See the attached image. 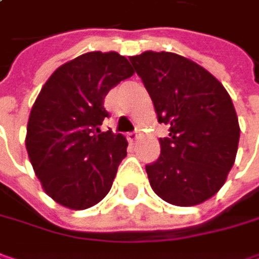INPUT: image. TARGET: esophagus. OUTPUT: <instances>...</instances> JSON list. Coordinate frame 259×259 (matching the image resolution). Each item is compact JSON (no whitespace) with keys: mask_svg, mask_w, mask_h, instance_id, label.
Instances as JSON below:
<instances>
[{"mask_svg":"<svg viewBox=\"0 0 259 259\" xmlns=\"http://www.w3.org/2000/svg\"><path fill=\"white\" fill-rule=\"evenodd\" d=\"M136 139H138V133H136V132H132V133H127V141H129L130 144L136 142Z\"/></svg>","mask_w":259,"mask_h":259,"instance_id":"1","label":"esophagus"}]
</instances>
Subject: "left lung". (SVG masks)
Segmentation results:
<instances>
[{"label": "left lung", "mask_w": 259, "mask_h": 259, "mask_svg": "<svg viewBox=\"0 0 259 259\" xmlns=\"http://www.w3.org/2000/svg\"><path fill=\"white\" fill-rule=\"evenodd\" d=\"M157 114L169 124L160 157L145 166L163 201L198 205L216 195L231 171L240 139L238 118L225 87L208 70L172 52L129 57Z\"/></svg>", "instance_id": "obj_1"}]
</instances>
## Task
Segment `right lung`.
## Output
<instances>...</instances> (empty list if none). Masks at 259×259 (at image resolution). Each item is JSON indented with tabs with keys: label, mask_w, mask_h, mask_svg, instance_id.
Masks as SVG:
<instances>
[{
	"label": "right lung",
	"mask_w": 259,
	"mask_h": 259,
	"mask_svg": "<svg viewBox=\"0 0 259 259\" xmlns=\"http://www.w3.org/2000/svg\"><path fill=\"white\" fill-rule=\"evenodd\" d=\"M118 52H87L60 66L41 87L28 118L25 145L43 190L70 210L100 202L112 187L127 141L100 132L103 100L133 75Z\"/></svg>",
	"instance_id": "obj_1"
}]
</instances>
